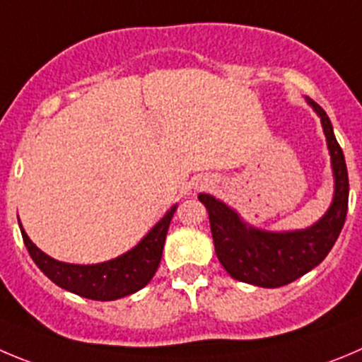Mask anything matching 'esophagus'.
Listing matches in <instances>:
<instances>
[{
	"instance_id": "obj_1",
	"label": "esophagus",
	"mask_w": 362,
	"mask_h": 362,
	"mask_svg": "<svg viewBox=\"0 0 362 362\" xmlns=\"http://www.w3.org/2000/svg\"><path fill=\"white\" fill-rule=\"evenodd\" d=\"M205 185H207V180H198L197 184H194V189H202L205 187Z\"/></svg>"
}]
</instances>
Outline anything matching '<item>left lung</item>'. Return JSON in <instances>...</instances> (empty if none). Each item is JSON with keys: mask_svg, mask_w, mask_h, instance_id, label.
Returning <instances> with one entry per match:
<instances>
[{"mask_svg": "<svg viewBox=\"0 0 362 362\" xmlns=\"http://www.w3.org/2000/svg\"><path fill=\"white\" fill-rule=\"evenodd\" d=\"M307 105L322 121L334 177L332 204L325 214L307 228L273 232L246 223L235 209L212 194L200 192L211 221L216 255L228 275L259 288H280L316 268L329 255L349 211V171L334 135L332 123L316 101Z\"/></svg>", "mask_w": 362, "mask_h": 362, "instance_id": "8db88e82", "label": "left lung"}]
</instances>
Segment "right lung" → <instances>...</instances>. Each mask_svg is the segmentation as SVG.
<instances>
[{"instance_id":"right-lung-1","label":"right lung","mask_w":362,"mask_h":362,"mask_svg":"<svg viewBox=\"0 0 362 362\" xmlns=\"http://www.w3.org/2000/svg\"><path fill=\"white\" fill-rule=\"evenodd\" d=\"M177 207V204L171 205L134 248L124 252L119 257L98 262V264H71V262L57 261L33 245L23 228L21 221H19V228H21L23 241H25L30 257L52 282L83 298L110 302V300L134 295L153 279L160 264L165 234H168Z\"/></svg>"}]
</instances>
